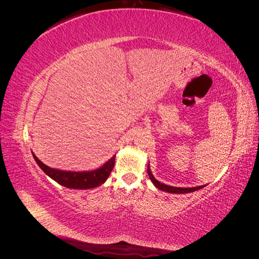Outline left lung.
<instances>
[{
    "label": "left lung",
    "instance_id": "obj_1",
    "mask_svg": "<svg viewBox=\"0 0 259 259\" xmlns=\"http://www.w3.org/2000/svg\"><path fill=\"white\" fill-rule=\"evenodd\" d=\"M148 175H149V178L151 179L152 184L155 186V188H158V189L162 190V191H165V192H168V193H176V194H180V193H190V192H194L197 190H200L202 189L203 187L205 186H199V187H192V188H179V187H171V186H167L165 184H162L160 183L158 179H155L153 174L151 173L150 170V167H149V164H148Z\"/></svg>",
    "mask_w": 259,
    "mask_h": 259
}]
</instances>
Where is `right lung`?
<instances>
[{"instance_id": "obj_1", "label": "right lung", "mask_w": 259, "mask_h": 259, "mask_svg": "<svg viewBox=\"0 0 259 259\" xmlns=\"http://www.w3.org/2000/svg\"><path fill=\"white\" fill-rule=\"evenodd\" d=\"M33 158L38 166L44 173L51 177L59 185L70 189H92L100 185H103L110 175L114 166L115 155L110 160H108L103 166L93 170L73 171V170H62L57 168H52L37 159V156L32 152Z\"/></svg>"}]
</instances>
